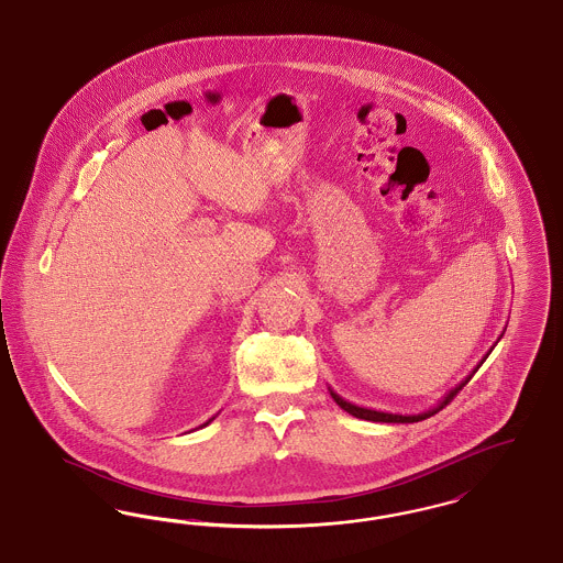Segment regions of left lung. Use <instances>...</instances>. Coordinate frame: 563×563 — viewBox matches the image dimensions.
Segmentation results:
<instances>
[{
  "label": "left lung",
  "mask_w": 563,
  "mask_h": 563,
  "mask_svg": "<svg viewBox=\"0 0 563 563\" xmlns=\"http://www.w3.org/2000/svg\"><path fill=\"white\" fill-rule=\"evenodd\" d=\"M494 350V346L489 349V352ZM487 352V354H489ZM487 354L483 356L482 363L471 372V374L466 375L457 386H454L441 401L437 402L432 409L429 411H422V413H390V411H377V409H367V407H358V405H354V402L346 401V399H342L331 386H329V393H331V397H333V401L338 402L344 411H349L350 416H354V418H361V420H369V422H386V424H411V422H420V420H427L430 416H434L437 411H441L448 402L454 399L455 395L468 384V379L475 375V372L479 369L483 365V361L487 358Z\"/></svg>",
  "instance_id": "1"
}]
</instances>
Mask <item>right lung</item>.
<instances>
[{
  "instance_id": "right-lung-1",
  "label": "right lung",
  "mask_w": 563,
  "mask_h": 563,
  "mask_svg": "<svg viewBox=\"0 0 563 563\" xmlns=\"http://www.w3.org/2000/svg\"><path fill=\"white\" fill-rule=\"evenodd\" d=\"M209 422H213V418H211V420H209ZM209 422H205V424H202V427H207V424H209Z\"/></svg>"
}]
</instances>
